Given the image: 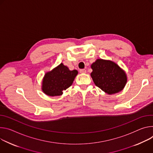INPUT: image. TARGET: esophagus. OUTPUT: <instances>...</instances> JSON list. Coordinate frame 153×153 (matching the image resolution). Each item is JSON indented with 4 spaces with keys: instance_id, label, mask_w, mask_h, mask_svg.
Here are the masks:
<instances>
[{
    "instance_id": "34e87169",
    "label": "esophagus",
    "mask_w": 153,
    "mask_h": 153,
    "mask_svg": "<svg viewBox=\"0 0 153 153\" xmlns=\"http://www.w3.org/2000/svg\"><path fill=\"white\" fill-rule=\"evenodd\" d=\"M79 72L81 73V74H84V73L86 72V69H80Z\"/></svg>"
}]
</instances>
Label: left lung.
Here are the masks:
<instances>
[{
	"label": "left lung",
	"instance_id": "8db88e82",
	"mask_svg": "<svg viewBox=\"0 0 153 153\" xmlns=\"http://www.w3.org/2000/svg\"><path fill=\"white\" fill-rule=\"evenodd\" d=\"M91 75L95 85L108 94L121 91L127 82L125 72L115 62L98 59L91 65Z\"/></svg>",
	"mask_w": 153,
	"mask_h": 153
}]
</instances>
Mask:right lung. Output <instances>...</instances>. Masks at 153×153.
Wrapping results in <instances>:
<instances>
[{
  "mask_svg": "<svg viewBox=\"0 0 153 153\" xmlns=\"http://www.w3.org/2000/svg\"><path fill=\"white\" fill-rule=\"evenodd\" d=\"M78 74L76 70L70 71L63 64L45 74L42 81V91L49 96H58L69 88Z\"/></svg>",
  "mask_w": 153,
  "mask_h": 153,
  "instance_id": "right-lung-1",
  "label": "right lung"
}]
</instances>
